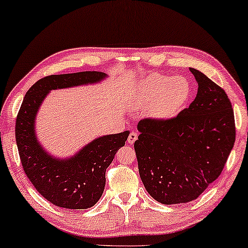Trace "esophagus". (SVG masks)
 Segmentation results:
<instances>
[{"label":"esophagus","mask_w":248,"mask_h":248,"mask_svg":"<svg viewBox=\"0 0 248 248\" xmlns=\"http://www.w3.org/2000/svg\"><path fill=\"white\" fill-rule=\"evenodd\" d=\"M138 140V133L137 132H131L130 133V135H128V138H127V143L128 144H133L135 141Z\"/></svg>","instance_id":"34e87169"}]
</instances>
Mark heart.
<instances>
[{
	"label": "heart",
	"instance_id": "obj_1",
	"mask_svg": "<svg viewBox=\"0 0 248 248\" xmlns=\"http://www.w3.org/2000/svg\"><path fill=\"white\" fill-rule=\"evenodd\" d=\"M191 93V83L185 77L151 74L138 86L133 105L139 109L149 107L148 115L152 120L166 122L184 109Z\"/></svg>",
	"mask_w": 248,
	"mask_h": 248
}]
</instances>
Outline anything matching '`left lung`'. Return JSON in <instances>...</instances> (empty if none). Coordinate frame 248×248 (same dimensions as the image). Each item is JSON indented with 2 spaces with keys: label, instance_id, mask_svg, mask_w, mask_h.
Wrapping results in <instances>:
<instances>
[{
  "label": "left lung",
  "instance_id": "1",
  "mask_svg": "<svg viewBox=\"0 0 248 248\" xmlns=\"http://www.w3.org/2000/svg\"><path fill=\"white\" fill-rule=\"evenodd\" d=\"M198 93L188 108L166 122L143 120L134 142L145 189L162 204L199 198L221 174L235 143L233 110L225 90L189 67Z\"/></svg>",
  "mask_w": 248,
  "mask_h": 248
}]
</instances>
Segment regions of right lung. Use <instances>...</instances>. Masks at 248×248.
<instances>
[{
    "label": "right lung",
    "mask_w": 248,
    "mask_h": 248,
    "mask_svg": "<svg viewBox=\"0 0 248 248\" xmlns=\"http://www.w3.org/2000/svg\"><path fill=\"white\" fill-rule=\"evenodd\" d=\"M107 78L96 71L46 77L30 88L20 107L16 140L23 170L40 195L60 208L81 210L96 204L106 184V169L130 132L103 135L70 157H55L37 137V114L52 90L97 84Z\"/></svg>",
    "instance_id": "right-lung-1"
}]
</instances>
